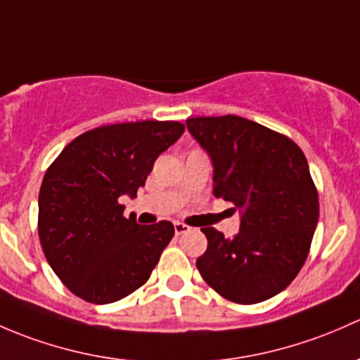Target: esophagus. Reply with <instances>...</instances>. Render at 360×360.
<instances>
[{
  "label": "esophagus",
  "instance_id": "obj_1",
  "mask_svg": "<svg viewBox=\"0 0 360 360\" xmlns=\"http://www.w3.org/2000/svg\"><path fill=\"white\" fill-rule=\"evenodd\" d=\"M188 225H185V224H181V221H175V234L176 236H181V234H185V232L188 231Z\"/></svg>",
  "mask_w": 360,
  "mask_h": 360
}]
</instances>
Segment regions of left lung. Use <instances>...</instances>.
<instances>
[{
	"instance_id": "left-lung-1",
	"label": "left lung",
	"mask_w": 360,
	"mask_h": 360,
	"mask_svg": "<svg viewBox=\"0 0 360 360\" xmlns=\"http://www.w3.org/2000/svg\"><path fill=\"white\" fill-rule=\"evenodd\" d=\"M187 128L213 161V195L240 213L231 239L201 229L207 250L195 266L229 302H265L298 276L317 227L319 194L305 154L283 133L232 114L191 117Z\"/></svg>"
}]
</instances>
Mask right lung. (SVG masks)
<instances>
[{
    "label": "right lung",
    "instance_id": "1",
    "mask_svg": "<svg viewBox=\"0 0 360 360\" xmlns=\"http://www.w3.org/2000/svg\"><path fill=\"white\" fill-rule=\"evenodd\" d=\"M179 121H135L84 131L64 147L39 188L43 253L65 288L105 305L147 283L175 227L139 225L120 198H135L158 155L184 133Z\"/></svg>",
    "mask_w": 360,
    "mask_h": 360
}]
</instances>
